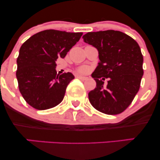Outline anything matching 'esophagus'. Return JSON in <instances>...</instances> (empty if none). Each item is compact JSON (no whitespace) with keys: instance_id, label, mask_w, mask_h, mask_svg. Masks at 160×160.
Returning <instances> with one entry per match:
<instances>
[{"instance_id":"1","label":"esophagus","mask_w":160,"mask_h":160,"mask_svg":"<svg viewBox=\"0 0 160 160\" xmlns=\"http://www.w3.org/2000/svg\"><path fill=\"white\" fill-rule=\"evenodd\" d=\"M77 78L78 79H80V80H86L87 78L86 77H82V76H77Z\"/></svg>"}]
</instances>
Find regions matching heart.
<instances>
[{
  "instance_id": "1",
  "label": "heart",
  "mask_w": 160,
  "mask_h": 160,
  "mask_svg": "<svg viewBox=\"0 0 160 160\" xmlns=\"http://www.w3.org/2000/svg\"><path fill=\"white\" fill-rule=\"evenodd\" d=\"M86 70H87V68H86V67H84V66H82V67H80V68H79V71H80V72L83 73V72H85Z\"/></svg>"
}]
</instances>
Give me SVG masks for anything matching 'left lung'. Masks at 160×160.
I'll list each match as a JSON object with an SVG mask.
<instances>
[{"label":"left lung","mask_w":160,"mask_h":160,"mask_svg":"<svg viewBox=\"0 0 160 160\" xmlns=\"http://www.w3.org/2000/svg\"><path fill=\"white\" fill-rule=\"evenodd\" d=\"M82 38L98 49L100 60L92 74L96 87L89 92V102L106 114L122 113L138 92L144 74L140 47L133 38L119 31L88 32ZM106 78L108 81L104 86Z\"/></svg>","instance_id":"obj_1"}]
</instances>
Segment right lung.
Listing matches in <instances>:
<instances>
[{"mask_svg":"<svg viewBox=\"0 0 160 160\" xmlns=\"http://www.w3.org/2000/svg\"><path fill=\"white\" fill-rule=\"evenodd\" d=\"M82 34L49 29L34 34L22 45L16 78L20 92L29 105L47 110L61 103L74 76L70 72L57 74L56 61L58 57L65 58Z\"/></svg>","mask_w":160,"mask_h":160,"instance_id":"right-lung-1","label":"right lung"}]
</instances>
